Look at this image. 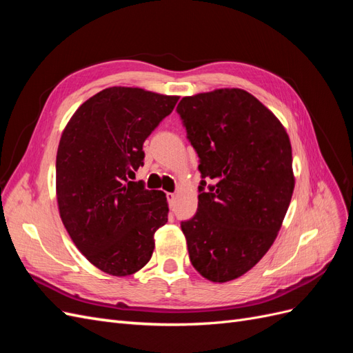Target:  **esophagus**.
Listing matches in <instances>:
<instances>
[{"label": "esophagus", "instance_id": "34e87169", "mask_svg": "<svg viewBox=\"0 0 353 353\" xmlns=\"http://www.w3.org/2000/svg\"><path fill=\"white\" fill-rule=\"evenodd\" d=\"M166 199H168V203H169V206H170V208H174V205H175V201H176V196H175L174 193H168V194H166Z\"/></svg>", "mask_w": 353, "mask_h": 353}]
</instances>
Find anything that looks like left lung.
I'll return each mask as SVG.
<instances>
[{
	"label": "left lung",
	"mask_w": 353,
	"mask_h": 353,
	"mask_svg": "<svg viewBox=\"0 0 353 353\" xmlns=\"http://www.w3.org/2000/svg\"><path fill=\"white\" fill-rule=\"evenodd\" d=\"M176 112L201 174L196 215L181 222L190 261L205 279L231 281L263 258L281 228L294 188L290 140L239 88L184 97Z\"/></svg>",
	"instance_id": "obj_1"
}]
</instances>
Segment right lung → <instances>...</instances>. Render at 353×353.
Returning <instances> with one entry per match:
<instances>
[{
  "label": "right lung",
  "mask_w": 353,
  "mask_h": 353,
  "mask_svg": "<svg viewBox=\"0 0 353 353\" xmlns=\"http://www.w3.org/2000/svg\"><path fill=\"white\" fill-rule=\"evenodd\" d=\"M179 97L112 87L74 112L56 160L60 218L79 252L114 276L150 261L154 232L168 222L163 191L130 181L144 165L143 144Z\"/></svg>",
  "instance_id": "1"
}]
</instances>
